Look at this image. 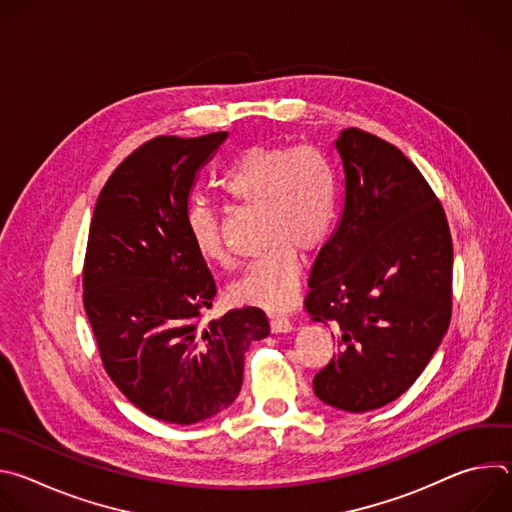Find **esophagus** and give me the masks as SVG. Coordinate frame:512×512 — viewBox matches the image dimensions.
Instances as JSON below:
<instances>
[{
  "label": "esophagus",
  "mask_w": 512,
  "mask_h": 512,
  "mask_svg": "<svg viewBox=\"0 0 512 512\" xmlns=\"http://www.w3.org/2000/svg\"><path fill=\"white\" fill-rule=\"evenodd\" d=\"M271 332H275V334H281V332H289L291 328V322H289V318H285V316H271Z\"/></svg>",
  "instance_id": "1"
}]
</instances>
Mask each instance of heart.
Returning <instances> with one entry per match:
<instances>
[{"label": "heart", "instance_id": "b5f03b06", "mask_svg": "<svg viewBox=\"0 0 512 512\" xmlns=\"http://www.w3.org/2000/svg\"><path fill=\"white\" fill-rule=\"evenodd\" d=\"M223 186L235 202L263 210L261 229L267 245L231 285V298L265 310L287 308L302 281L298 249H320L334 223L338 188L330 162L316 148L255 145L229 168ZM186 227L204 261L231 263L223 216L214 206L192 202Z\"/></svg>", "mask_w": 512, "mask_h": 512}]
</instances>
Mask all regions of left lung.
I'll list each match as a JSON object with an SVG mask.
<instances>
[{
    "mask_svg": "<svg viewBox=\"0 0 512 512\" xmlns=\"http://www.w3.org/2000/svg\"><path fill=\"white\" fill-rule=\"evenodd\" d=\"M344 210L310 273L306 310L332 326L338 354L314 377L350 413L403 395L452 318V235L433 190L393 143L350 127L336 139Z\"/></svg>",
    "mask_w": 512,
    "mask_h": 512,
    "instance_id": "obj_1",
    "label": "left lung"
}]
</instances>
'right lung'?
Here are the masks:
<instances>
[{
	"mask_svg": "<svg viewBox=\"0 0 512 512\" xmlns=\"http://www.w3.org/2000/svg\"><path fill=\"white\" fill-rule=\"evenodd\" d=\"M227 135L145 141L103 186L89 229L83 302L103 367L135 407L168 423L227 409L249 344L269 334L253 306L198 322L216 283L186 227L188 198Z\"/></svg>",
	"mask_w": 512,
	"mask_h": 512,
	"instance_id": "right-lung-1",
	"label": "right lung"
}]
</instances>
